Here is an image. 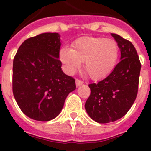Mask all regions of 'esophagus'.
Here are the masks:
<instances>
[{
	"instance_id": "obj_1",
	"label": "esophagus",
	"mask_w": 151,
	"mask_h": 151,
	"mask_svg": "<svg viewBox=\"0 0 151 151\" xmlns=\"http://www.w3.org/2000/svg\"><path fill=\"white\" fill-rule=\"evenodd\" d=\"M76 84L77 87H78V86H80V85H82L83 84V82H82V80L76 79Z\"/></svg>"
}]
</instances>
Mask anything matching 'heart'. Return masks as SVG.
Here are the masks:
<instances>
[{"label":"heart","instance_id":"heart-1","mask_svg":"<svg viewBox=\"0 0 151 151\" xmlns=\"http://www.w3.org/2000/svg\"><path fill=\"white\" fill-rule=\"evenodd\" d=\"M60 57L69 72L78 69L85 62V73L94 80L104 78L115 67L119 57V47L113 40L105 38L82 37L73 45L64 47Z\"/></svg>","mask_w":151,"mask_h":151}]
</instances>
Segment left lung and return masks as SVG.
Returning <instances> with one entry per match:
<instances>
[{
	"label": "left lung",
	"instance_id": "1",
	"mask_svg": "<svg viewBox=\"0 0 151 151\" xmlns=\"http://www.w3.org/2000/svg\"><path fill=\"white\" fill-rule=\"evenodd\" d=\"M119 48L120 62L107 76L88 85L91 94L85 107L89 116L99 123L119 119L128 113L138 94L141 62L131 41L112 33Z\"/></svg>",
	"mask_w": 151,
	"mask_h": 151
}]
</instances>
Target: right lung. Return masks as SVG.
<instances>
[{
  "mask_svg": "<svg viewBox=\"0 0 151 151\" xmlns=\"http://www.w3.org/2000/svg\"><path fill=\"white\" fill-rule=\"evenodd\" d=\"M60 45L58 33H42L24 41L13 59V96L22 113L35 120L57 117L76 88L61 69Z\"/></svg>",
  "mask_w": 151,
  "mask_h": 151,
  "instance_id": "1",
  "label": "right lung"
}]
</instances>
